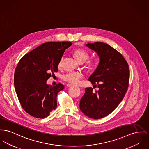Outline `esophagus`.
I'll return each instance as SVG.
<instances>
[{
  "instance_id": "1",
  "label": "esophagus",
  "mask_w": 149,
  "mask_h": 149,
  "mask_svg": "<svg viewBox=\"0 0 149 149\" xmlns=\"http://www.w3.org/2000/svg\"><path fill=\"white\" fill-rule=\"evenodd\" d=\"M66 86H67V87H68V88H70V87H71V86H73V85H72V84H67V85H66Z\"/></svg>"
}]
</instances>
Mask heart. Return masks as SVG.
Here are the masks:
<instances>
[{"label": "heart", "instance_id": "1", "mask_svg": "<svg viewBox=\"0 0 149 149\" xmlns=\"http://www.w3.org/2000/svg\"><path fill=\"white\" fill-rule=\"evenodd\" d=\"M73 55L76 60L79 63H83L89 58V54L85 50L77 49L73 52ZM63 58H61L58 63V67H62ZM86 68L89 72H94L97 67V63L95 60H90L88 61L85 65ZM82 77V73L79 72H68L63 76V79L65 81L72 84H76L79 80Z\"/></svg>", "mask_w": 149, "mask_h": 149}]
</instances>
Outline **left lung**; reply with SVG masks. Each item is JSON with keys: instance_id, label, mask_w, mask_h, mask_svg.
Returning a JSON list of instances; mask_svg holds the SVG:
<instances>
[{"instance_id": "obj_1", "label": "left lung", "mask_w": 149, "mask_h": 149, "mask_svg": "<svg viewBox=\"0 0 149 149\" xmlns=\"http://www.w3.org/2000/svg\"><path fill=\"white\" fill-rule=\"evenodd\" d=\"M86 46L99 56V64L89 78L93 88L98 90L86 88L79 109L90 118L101 119L111 113L124 97L129 85V66L123 55L107 43L97 42Z\"/></svg>"}]
</instances>
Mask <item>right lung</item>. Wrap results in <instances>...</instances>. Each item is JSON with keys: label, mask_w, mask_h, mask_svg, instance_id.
<instances>
[{"label": "right lung", "mask_w": 149, "mask_h": 149, "mask_svg": "<svg viewBox=\"0 0 149 149\" xmlns=\"http://www.w3.org/2000/svg\"><path fill=\"white\" fill-rule=\"evenodd\" d=\"M72 45L70 42H46L19 61L14 75L15 88L22 107L31 116L44 119L56 108L57 95L64 86L59 83L53 86L46 81L58 72L60 60Z\"/></svg>", "instance_id": "right-lung-1"}]
</instances>
